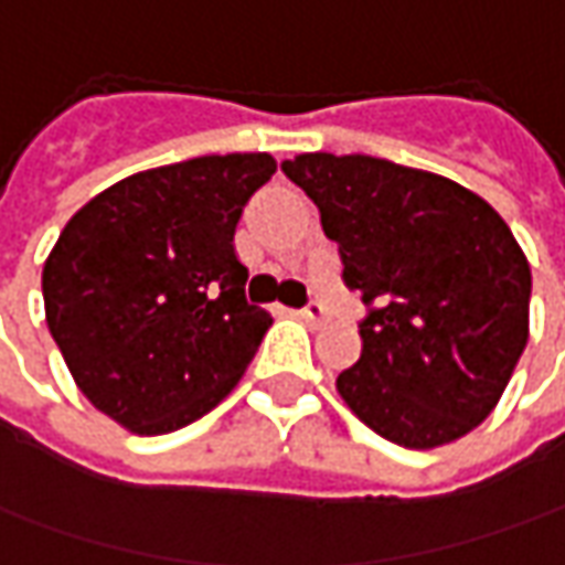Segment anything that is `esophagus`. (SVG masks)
Here are the masks:
<instances>
[{"label":"esophagus","instance_id":"obj_1","mask_svg":"<svg viewBox=\"0 0 565 565\" xmlns=\"http://www.w3.org/2000/svg\"><path fill=\"white\" fill-rule=\"evenodd\" d=\"M297 316H300L302 321H309V324H324V321H328V309H324L321 302H309V306L300 309Z\"/></svg>","mask_w":565,"mask_h":565}]
</instances>
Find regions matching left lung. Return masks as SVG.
Segmentation results:
<instances>
[{
	"instance_id": "obj_1",
	"label": "left lung",
	"mask_w": 565,
	"mask_h": 565,
	"mask_svg": "<svg viewBox=\"0 0 565 565\" xmlns=\"http://www.w3.org/2000/svg\"><path fill=\"white\" fill-rule=\"evenodd\" d=\"M284 174L319 205L369 316L338 394L409 450L454 444L494 413L525 343L532 268L513 231L450 178L375 156L302 152Z\"/></svg>"
}]
</instances>
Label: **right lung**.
Returning a JSON list of instances; mask_svg holds the SVG:
<instances>
[{
  "mask_svg": "<svg viewBox=\"0 0 565 565\" xmlns=\"http://www.w3.org/2000/svg\"><path fill=\"white\" fill-rule=\"evenodd\" d=\"M268 152L137 171L77 209L43 265L46 324L81 394L134 435H168L244 379L271 316L244 297L234 231Z\"/></svg>",
  "mask_w": 565,
  "mask_h": 565,
  "instance_id": "1",
  "label": "right lung"
}]
</instances>
